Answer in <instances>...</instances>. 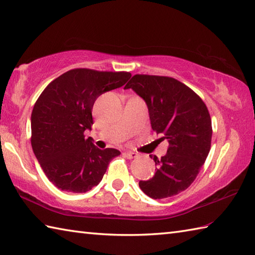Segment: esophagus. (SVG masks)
<instances>
[{
  "label": "esophagus",
  "instance_id": "34e87169",
  "mask_svg": "<svg viewBox=\"0 0 255 255\" xmlns=\"http://www.w3.org/2000/svg\"><path fill=\"white\" fill-rule=\"evenodd\" d=\"M125 158L127 159H134V158H138V153H134V152H130V151H126V152L123 153Z\"/></svg>",
  "mask_w": 255,
  "mask_h": 255
}]
</instances>
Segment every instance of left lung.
Listing matches in <instances>:
<instances>
[{"mask_svg":"<svg viewBox=\"0 0 255 255\" xmlns=\"http://www.w3.org/2000/svg\"><path fill=\"white\" fill-rule=\"evenodd\" d=\"M145 102L151 127L169 142L166 154L155 162V173L140 181L141 191L153 199L174 196L191 185L209 153L211 119L194 91L173 78L136 74L125 86Z\"/></svg>","mask_w":255,"mask_h":255,"instance_id":"8db88e82","label":"left lung"}]
</instances>
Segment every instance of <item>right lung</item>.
I'll use <instances>...</instances> for the list:
<instances>
[{"label":"right lung","instance_id":"add662e5","mask_svg":"<svg viewBox=\"0 0 255 255\" xmlns=\"http://www.w3.org/2000/svg\"><path fill=\"white\" fill-rule=\"evenodd\" d=\"M129 72L74 69L53 80L32 108L31 147L42 171L61 191L86 193L99 184L118 150H101L84 131L97 97L121 88Z\"/></svg>","mask_w":255,"mask_h":255}]
</instances>
